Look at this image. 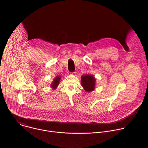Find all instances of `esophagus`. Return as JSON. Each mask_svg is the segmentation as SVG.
<instances>
[{"label":"esophagus","mask_w":148,"mask_h":148,"mask_svg":"<svg viewBox=\"0 0 148 148\" xmlns=\"http://www.w3.org/2000/svg\"><path fill=\"white\" fill-rule=\"evenodd\" d=\"M70 75H75V72H73V73H70Z\"/></svg>","instance_id":"34e87169"}]
</instances>
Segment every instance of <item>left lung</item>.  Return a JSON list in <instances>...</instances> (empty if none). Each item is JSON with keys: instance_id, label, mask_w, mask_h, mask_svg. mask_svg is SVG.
I'll list each match as a JSON object with an SVG mask.
<instances>
[{"instance_id": "1", "label": "left lung", "mask_w": 148, "mask_h": 148, "mask_svg": "<svg viewBox=\"0 0 148 148\" xmlns=\"http://www.w3.org/2000/svg\"><path fill=\"white\" fill-rule=\"evenodd\" d=\"M95 78L92 75H84L81 76V85L84 90L87 92H91L94 90L95 87Z\"/></svg>"}]
</instances>
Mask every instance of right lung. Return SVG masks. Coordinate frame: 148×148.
Instances as JSON below:
<instances>
[{"label":"right lung","instance_id":"obj_1","mask_svg":"<svg viewBox=\"0 0 148 148\" xmlns=\"http://www.w3.org/2000/svg\"><path fill=\"white\" fill-rule=\"evenodd\" d=\"M60 79H61V77H60V76H57V77L53 79V81L52 82L51 84L50 85L51 88H53V89H56V88L57 87V86H58V84H59Z\"/></svg>","mask_w":148,"mask_h":148}]
</instances>
